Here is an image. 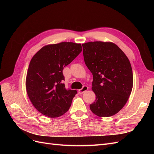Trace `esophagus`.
Returning <instances> with one entry per match:
<instances>
[{
	"instance_id": "esophagus-1",
	"label": "esophagus",
	"mask_w": 154,
	"mask_h": 154,
	"mask_svg": "<svg viewBox=\"0 0 154 154\" xmlns=\"http://www.w3.org/2000/svg\"><path fill=\"white\" fill-rule=\"evenodd\" d=\"M88 87L87 86H86V85L83 86V87L81 88V89L78 90L79 94H83V92H85V91H87L88 90Z\"/></svg>"
}]
</instances>
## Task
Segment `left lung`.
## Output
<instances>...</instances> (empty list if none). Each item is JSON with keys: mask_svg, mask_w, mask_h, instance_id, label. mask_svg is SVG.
<instances>
[{"mask_svg": "<svg viewBox=\"0 0 154 154\" xmlns=\"http://www.w3.org/2000/svg\"><path fill=\"white\" fill-rule=\"evenodd\" d=\"M84 62L93 76L96 100L91 110L99 117L117 114L127 103L133 86V73L127 56L111 42L82 44Z\"/></svg>", "mask_w": 154, "mask_h": 154, "instance_id": "left-lung-1", "label": "left lung"}]
</instances>
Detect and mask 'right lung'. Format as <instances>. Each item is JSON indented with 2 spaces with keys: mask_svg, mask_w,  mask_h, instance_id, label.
<instances>
[{
  "mask_svg": "<svg viewBox=\"0 0 154 154\" xmlns=\"http://www.w3.org/2000/svg\"><path fill=\"white\" fill-rule=\"evenodd\" d=\"M82 51L80 44L61 42L44 46L32 58L26 86L30 101L40 113L57 118L70 108L77 91L66 89L63 69Z\"/></svg>",
  "mask_w": 154,
  "mask_h": 154,
  "instance_id": "obj_1",
  "label": "right lung"
}]
</instances>
